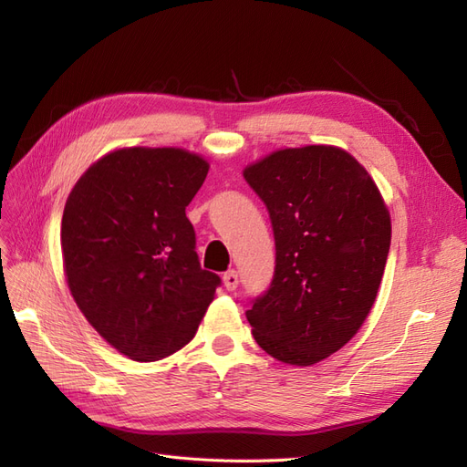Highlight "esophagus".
<instances>
[{"mask_svg":"<svg viewBox=\"0 0 467 467\" xmlns=\"http://www.w3.org/2000/svg\"><path fill=\"white\" fill-rule=\"evenodd\" d=\"M237 282H239V276H237V271H228V273H223V286L228 288V290H235L237 288Z\"/></svg>","mask_w":467,"mask_h":467,"instance_id":"1","label":"esophagus"}]
</instances>
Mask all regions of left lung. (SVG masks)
<instances>
[{
	"instance_id": "left-lung-1",
	"label": "left lung",
	"mask_w": 467,
	"mask_h": 467,
	"mask_svg": "<svg viewBox=\"0 0 467 467\" xmlns=\"http://www.w3.org/2000/svg\"><path fill=\"white\" fill-rule=\"evenodd\" d=\"M275 234L271 286L245 316L273 358L309 366L362 327L391 244L384 199L341 148L278 150L244 171Z\"/></svg>"
}]
</instances>
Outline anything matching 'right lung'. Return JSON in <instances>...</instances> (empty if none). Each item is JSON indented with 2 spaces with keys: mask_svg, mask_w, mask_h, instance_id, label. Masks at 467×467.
<instances>
[{
  "mask_svg": "<svg viewBox=\"0 0 467 467\" xmlns=\"http://www.w3.org/2000/svg\"><path fill=\"white\" fill-rule=\"evenodd\" d=\"M208 173L181 148H126L93 163L62 216L67 286L109 345L138 362L185 347L218 275L204 271L185 208Z\"/></svg>",
  "mask_w": 467,
  "mask_h": 467,
  "instance_id": "obj_1",
  "label": "right lung"
}]
</instances>
